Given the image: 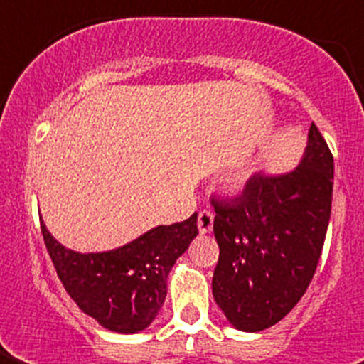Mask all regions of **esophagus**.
Instances as JSON below:
<instances>
[{
	"instance_id": "obj_1",
	"label": "esophagus",
	"mask_w": 364,
	"mask_h": 364,
	"mask_svg": "<svg viewBox=\"0 0 364 364\" xmlns=\"http://www.w3.org/2000/svg\"><path fill=\"white\" fill-rule=\"evenodd\" d=\"M198 232L200 234H210L213 230V213L211 211H200L198 213Z\"/></svg>"
}]
</instances>
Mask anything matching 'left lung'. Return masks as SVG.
<instances>
[{
	"instance_id": "left-lung-1",
	"label": "left lung",
	"mask_w": 364,
	"mask_h": 364,
	"mask_svg": "<svg viewBox=\"0 0 364 364\" xmlns=\"http://www.w3.org/2000/svg\"><path fill=\"white\" fill-rule=\"evenodd\" d=\"M334 160L311 122L299 166L251 177L240 198L213 202L219 262L213 299L243 333L276 325L316 274L333 204Z\"/></svg>"
}]
</instances>
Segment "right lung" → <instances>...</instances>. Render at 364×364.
Instances as JSON below:
<instances>
[{
  "label": "right lung",
  "instance_id": "right-lung-1",
  "mask_svg": "<svg viewBox=\"0 0 364 364\" xmlns=\"http://www.w3.org/2000/svg\"><path fill=\"white\" fill-rule=\"evenodd\" d=\"M196 213L159 225L121 247L81 253L65 247L41 221V232L60 282L75 304L107 331L141 333L159 316L168 274L196 238Z\"/></svg>",
  "mask_w": 364,
  "mask_h": 364
}]
</instances>
